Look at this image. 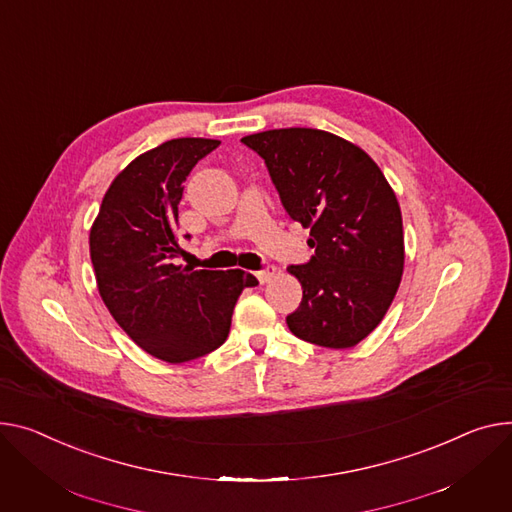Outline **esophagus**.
Listing matches in <instances>:
<instances>
[{
  "label": "esophagus",
  "instance_id": "obj_1",
  "mask_svg": "<svg viewBox=\"0 0 512 512\" xmlns=\"http://www.w3.org/2000/svg\"><path fill=\"white\" fill-rule=\"evenodd\" d=\"M257 280H259V284H267V282H271L276 278V267L274 265H267L265 269H261V271H257Z\"/></svg>",
  "mask_w": 512,
  "mask_h": 512
}]
</instances>
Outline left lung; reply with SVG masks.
Listing matches in <instances>:
<instances>
[{
  "instance_id": "1",
  "label": "left lung",
  "mask_w": 512,
  "mask_h": 512,
  "mask_svg": "<svg viewBox=\"0 0 512 512\" xmlns=\"http://www.w3.org/2000/svg\"><path fill=\"white\" fill-rule=\"evenodd\" d=\"M241 142L265 160L288 216L311 228L315 255L288 267L302 286L290 331L323 348L356 346L383 321L403 274L391 185L362 148L329 131L269 129Z\"/></svg>"
}]
</instances>
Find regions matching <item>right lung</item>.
Masks as SVG:
<instances>
[{"label":"right lung","mask_w":512,"mask_h":512,"mask_svg":"<svg viewBox=\"0 0 512 512\" xmlns=\"http://www.w3.org/2000/svg\"><path fill=\"white\" fill-rule=\"evenodd\" d=\"M218 140H168L131 160L102 197L90 259L102 302L150 356L179 364L220 348L234 304L257 278L175 263L179 201L191 168Z\"/></svg>","instance_id":"obj_1"}]
</instances>
